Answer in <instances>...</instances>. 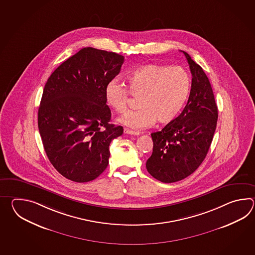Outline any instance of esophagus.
Wrapping results in <instances>:
<instances>
[{
  "label": "esophagus",
  "mask_w": 255,
  "mask_h": 255,
  "mask_svg": "<svg viewBox=\"0 0 255 255\" xmlns=\"http://www.w3.org/2000/svg\"><path fill=\"white\" fill-rule=\"evenodd\" d=\"M124 133H125V134H128V135H140V133H139V132H137V131H133V130H130L128 129V128H125V129H124Z\"/></svg>",
  "instance_id": "obj_1"
}]
</instances>
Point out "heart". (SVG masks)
I'll list each match as a JSON object with an SVG mask.
<instances>
[{
	"mask_svg": "<svg viewBox=\"0 0 255 255\" xmlns=\"http://www.w3.org/2000/svg\"><path fill=\"white\" fill-rule=\"evenodd\" d=\"M129 89L122 83L112 80L105 88V98L109 107L119 113L125 112L130 93L140 97V109L128 111L120 118V124L131 129L151 127L156 120L159 124H169L183 109L190 89L187 72L179 66L154 64L142 65L131 71L128 76Z\"/></svg>",
	"mask_w": 255,
	"mask_h": 255,
	"instance_id": "heart-1",
	"label": "heart"
}]
</instances>
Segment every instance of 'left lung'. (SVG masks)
<instances>
[{"instance_id": "obj_1", "label": "left lung", "mask_w": 255, "mask_h": 255, "mask_svg": "<svg viewBox=\"0 0 255 255\" xmlns=\"http://www.w3.org/2000/svg\"><path fill=\"white\" fill-rule=\"evenodd\" d=\"M183 54L192 75L188 103L173 122L152 133L153 152L146 163L148 173L164 183L185 179L199 168L216 129L218 109L211 83L201 66Z\"/></svg>"}]
</instances>
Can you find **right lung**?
I'll list each match as a JSON object with an SVG mask.
<instances>
[{
    "mask_svg": "<svg viewBox=\"0 0 255 255\" xmlns=\"http://www.w3.org/2000/svg\"><path fill=\"white\" fill-rule=\"evenodd\" d=\"M124 56L86 47L50 76L38 109V128L50 162L66 179L87 182L109 165V145L123 134L110 124L105 88Z\"/></svg>",
    "mask_w": 255,
    "mask_h": 255,
    "instance_id": "obj_1",
    "label": "right lung"
}]
</instances>
